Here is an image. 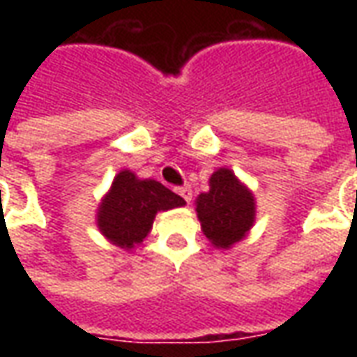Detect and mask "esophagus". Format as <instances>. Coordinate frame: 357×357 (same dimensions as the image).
Returning a JSON list of instances; mask_svg holds the SVG:
<instances>
[{
    "label": "esophagus",
    "instance_id": "obj_1",
    "mask_svg": "<svg viewBox=\"0 0 357 357\" xmlns=\"http://www.w3.org/2000/svg\"><path fill=\"white\" fill-rule=\"evenodd\" d=\"M178 193L183 197V201L189 204L191 202V199H193V193H191V187H179L178 189Z\"/></svg>",
    "mask_w": 357,
    "mask_h": 357
}]
</instances>
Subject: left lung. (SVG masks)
Wrapping results in <instances>:
<instances>
[{"label":"left lung","instance_id":"left-lung-1","mask_svg":"<svg viewBox=\"0 0 357 357\" xmlns=\"http://www.w3.org/2000/svg\"><path fill=\"white\" fill-rule=\"evenodd\" d=\"M208 185V191L195 201L197 218L212 247L229 250L255 225V193L229 168H218L210 176Z\"/></svg>","mask_w":357,"mask_h":357}]
</instances>
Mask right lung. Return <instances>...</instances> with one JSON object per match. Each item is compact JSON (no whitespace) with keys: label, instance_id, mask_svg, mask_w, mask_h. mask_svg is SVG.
Listing matches in <instances>:
<instances>
[{"label":"right lung","instance_id":"add662e5","mask_svg":"<svg viewBox=\"0 0 357 357\" xmlns=\"http://www.w3.org/2000/svg\"><path fill=\"white\" fill-rule=\"evenodd\" d=\"M185 201L156 179H141L120 170L97 206L95 224L112 245L132 250L145 241L158 212L183 206Z\"/></svg>","mask_w":357,"mask_h":357}]
</instances>
